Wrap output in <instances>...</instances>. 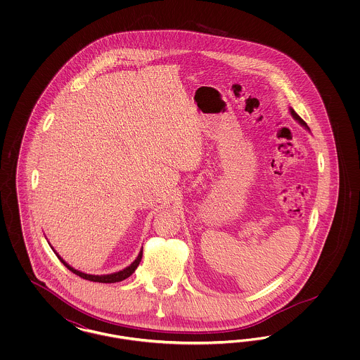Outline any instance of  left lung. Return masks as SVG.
Wrapping results in <instances>:
<instances>
[{
	"label": "left lung",
	"instance_id": "left-lung-1",
	"mask_svg": "<svg viewBox=\"0 0 360 360\" xmlns=\"http://www.w3.org/2000/svg\"><path fill=\"white\" fill-rule=\"evenodd\" d=\"M290 112H291V116H292V117H294V119H295V120L300 121V122H301V124H302V125H305V127H307V128H308V125H307V122H305V121L302 120V119H301V117H300V116H298V115H297V113H295V112H294V110H292V109H290Z\"/></svg>",
	"mask_w": 360,
	"mask_h": 360
}]
</instances>
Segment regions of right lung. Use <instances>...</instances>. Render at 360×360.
I'll return each mask as SVG.
<instances>
[{"label": "right lung", "instance_id": "right-lung-1", "mask_svg": "<svg viewBox=\"0 0 360 360\" xmlns=\"http://www.w3.org/2000/svg\"><path fill=\"white\" fill-rule=\"evenodd\" d=\"M58 255V254H56ZM141 257H143V251H140V254H139V257H136V260L131 264V266H128L127 269H124V270H121L119 273H115V274H109V275H90L85 274V273H81V271H78V270H75V269H72L71 266H69L62 257L58 255L59 257V260L69 269L71 273H74L75 275H78V276H81V278H84L86 281H91V282H101V283H115V282H121V281H124V279H127L128 276H131V275L135 273V270L137 269V266H139V263H140V260H141Z\"/></svg>", "mask_w": 360, "mask_h": 360}]
</instances>
